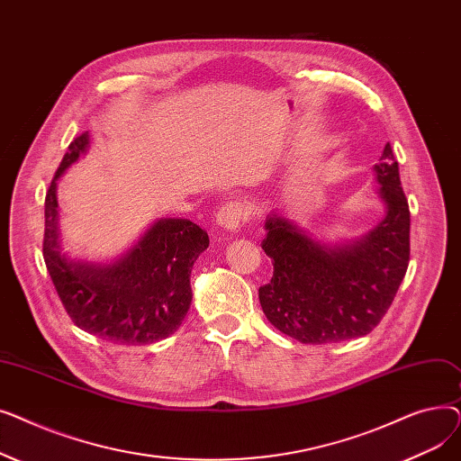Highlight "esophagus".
<instances>
[{"label":"esophagus","instance_id":"esophagus-1","mask_svg":"<svg viewBox=\"0 0 461 461\" xmlns=\"http://www.w3.org/2000/svg\"><path fill=\"white\" fill-rule=\"evenodd\" d=\"M247 216L249 211L245 202H228L216 211V224L228 231H237L247 222Z\"/></svg>","mask_w":461,"mask_h":461}]
</instances>
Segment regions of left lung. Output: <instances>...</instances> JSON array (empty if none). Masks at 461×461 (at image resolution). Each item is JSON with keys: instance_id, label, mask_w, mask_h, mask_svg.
I'll use <instances>...</instances> for the list:
<instances>
[{"instance_id": "obj_1", "label": "left lung", "mask_w": 461, "mask_h": 461, "mask_svg": "<svg viewBox=\"0 0 461 461\" xmlns=\"http://www.w3.org/2000/svg\"><path fill=\"white\" fill-rule=\"evenodd\" d=\"M374 169L386 214L358 240L325 245L280 214L265 222L261 249L275 273L259 287V303L280 332L303 344L344 342L372 332L405 276L409 205L391 143Z\"/></svg>"}]
</instances>
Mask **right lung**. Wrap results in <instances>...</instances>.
Here are the masks:
<instances>
[{
  "instance_id": "obj_1",
  "label": "right lung",
  "mask_w": 461,
  "mask_h": 461,
  "mask_svg": "<svg viewBox=\"0 0 461 461\" xmlns=\"http://www.w3.org/2000/svg\"><path fill=\"white\" fill-rule=\"evenodd\" d=\"M87 148V132L70 141L46 192V269L70 320L82 330L121 346L164 340L179 329L190 308L192 265L209 247V235L186 218H162L110 265L72 261L61 254L56 181Z\"/></svg>"
}]
</instances>
